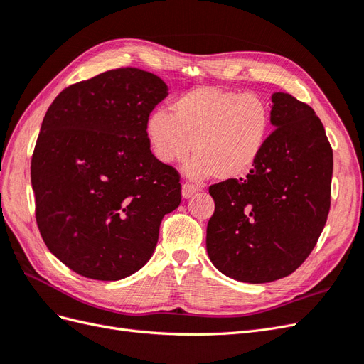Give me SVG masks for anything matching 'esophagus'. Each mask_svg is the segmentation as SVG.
<instances>
[{
  "instance_id": "34e87169",
  "label": "esophagus",
  "mask_w": 364,
  "mask_h": 364,
  "mask_svg": "<svg viewBox=\"0 0 364 364\" xmlns=\"http://www.w3.org/2000/svg\"><path fill=\"white\" fill-rule=\"evenodd\" d=\"M197 191H199V188H197V186H194V185H191V183H183L182 185V197H183V199H188V197H191Z\"/></svg>"
}]
</instances>
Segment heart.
Segmentation results:
<instances>
[{
    "instance_id": "heart-1",
    "label": "heart",
    "mask_w": 364,
    "mask_h": 364,
    "mask_svg": "<svg viewBox=\"0 0 364 364\" xmlns=\"http://www.w3.org/2000/svg\"><path fill=\"white\" fill-rule=\"evenodd\" d=\"M270 124V106L261 95L202 86L176 98L170 114L153 112L146 135L162 164L185 159L191 149L185 173L193 181L214 174L218 181H235L259 159Z\"/></svg>"
}]
</instances>
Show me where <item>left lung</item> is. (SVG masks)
Instances as JSON below:
<instances>
[{
	"label": "left lung",
	"mask_w": 364,
	"mask_h": 364,
	"mask_svg": "<svg viewBox=\"0 0 364 364\" xmlns=\"http://www.w3.org/2000/svg\"><path fill=\"white\" fill-rule=\"evenodd\" d=\"M272 124L245 178L209 186V259L226 277L262 284L289 277L308 258L331 205L333 149L322 121L290 94L272 95Z\"/></svg>",
	"instance_id": "left-lung-1"
}]
</instances>
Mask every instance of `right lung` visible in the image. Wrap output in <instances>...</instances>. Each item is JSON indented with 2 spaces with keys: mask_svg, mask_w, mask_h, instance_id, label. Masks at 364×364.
Instances as JSON below:
<instances>
[{
  "mask_svg": "<svg viewBox=\"0 0 364 364\" xmlns=\"http://www.w3.org/2000/svg\"><path fill=\"white\" fill-rule=\"evenodd\" d=\"M168 94L158 75L117 68L54 98L31 156L39 232L85 278L118 281L156 247L181 203V176L150 150L146 123Z\"/></svg>",
  "mask_w": 364,
  "mask_h": 364,
  "instance_id": "right-lung-1",
  "label": "right lung"
}]
</instances>
